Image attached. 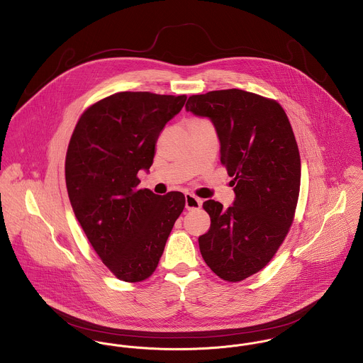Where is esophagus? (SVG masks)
Instances as JSON below:
<instances>
[{"label": "esophagus", "mask_w": 363, "mask_h": 363, "mask_svg": "<svg viewBox=\"0 0 363 363\" xmlns=\"http://www.w3.org/2000/svg\"><path fill=\"white\" fill-rule=\"evenodd\" d=\"M185 207L186 210H199L201 207V199L191 194L185 195Z\"/></svg>", "instance_id": "obj_1"}]
</instances>
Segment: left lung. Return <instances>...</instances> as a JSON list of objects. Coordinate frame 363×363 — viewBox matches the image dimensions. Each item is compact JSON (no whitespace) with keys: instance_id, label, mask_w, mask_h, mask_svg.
I'll list each match as a JSON object with an SVG mask.
<instances>
[{"instance_id":"left-lung-1","label":"left lung","mask_w":363,"mask_h":363,"mask_svg":"<svg viewBox=\"0 0 363 363\" xmlns=\"http://www.w3.org/2000/svg\"><path fill=\"white\" fill-rule=\"evenodd\" d=\"M188 112L208 117L221 145V163L233 178L228 208L203 203L211 225L199 238L203 259L221 279L240 281L275 255L294 218L301 160L290 121L277 101L243 89L189 96Z\"/></svg>"}]
</instances>
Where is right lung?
<instances>
[{
  "label": "right lung",
  "mask_w": 363,
  "mask_h": 363,
  "mask_svg": "<svg viewBox=\"0 0 363 363\" xmlns=\"http://www.w3.org/2000/svg\"><path fill=\"white\" fill-rule=\"evenodd\" d=\"M186 95L117 92L80 117L66 153L67 194L91 246L114 277L149 278L185 207L181 192L138 189L157 138Z\"/></svg>",
  "instance_id": "obj_1"
}]
</instances>
